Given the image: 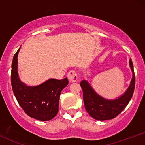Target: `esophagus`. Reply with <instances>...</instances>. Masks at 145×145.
I'll return each mask as SVG.
<instances>
[{
	"label": "esophagus",
	"instance_id": "obj_1",
	"mask_svg": "<svg viewBox=\"0 0 145 145\" xmlns=\"http://www.w3.org/2000/svg\"><path fill=\"white\" fill-rule=\"evenodd\" d=\"M67 78L69 79V82H76L78 79V76L76 72L74 70L69 71L67 74Z\"/></svg>",
	"mask_w": 145,
	"mask_h": 145
}]
</instances>
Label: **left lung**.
Instances as JSON below:
<instances>
[{
    "label": "left lung",
    "instance_id": "left-lung-1",
    "mask_svg": "<svg viewBox=\"0 0 145 145\" xmlns=\"http://www.w3.org/2000/svg\"><path fill=\"white\" fill-rule=\"evenodd\" d=\"M132 72V78L129 86L125 93L114 99H108L98 95L85 80L80 82L83 92V100L86 110L90 116L98 121L114 119L123 110L130 101L135 87V76L131 59L129 61Z\"/></svg>",
    "mask_w": 145,
    "mask_h": 145
}]
</instances>
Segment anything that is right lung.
<instances>
[{"label":"right lung","instance_id":"add662e5","mask_svg":"<svg viewBox=\"0 0 145 145\" xmlns=\"http://www.w3.org/2000/svg\"><path fill=\"white\" fill-rule=\"evenodd\" d=\"M15 54L11 65V86L15 97L23 110L39 121L52 119L59 112L60 95L67 85V78L63 80L48 79L37 86H26L18 73V55Z\"/></svg>","mask_w":145,"mask_h":145}]
</instances>
